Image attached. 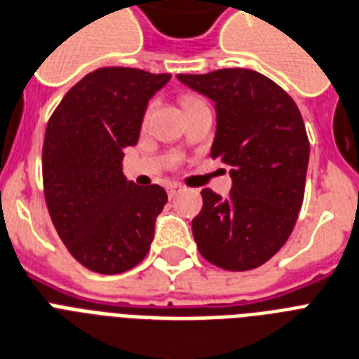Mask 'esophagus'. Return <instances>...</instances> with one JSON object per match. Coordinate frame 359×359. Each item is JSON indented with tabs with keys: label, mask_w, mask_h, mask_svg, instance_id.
<instances>
[{
	"label": "esophagus",
	"mask_w": 359,
	"mask_h": 359,
	"mask_svg": "<svg viewBox=\"0 0 359 359\" xmlns=\"http://www.w3.org/2000/svg\"><path fill=\"white\" fill-rule=\"evenodd\" d=\"M184 189V186L180 184H170L168 186V194H170V197H175V195H179L180 191Z\"/></svg>",
	"instance_id": "1"
}]
</instances>
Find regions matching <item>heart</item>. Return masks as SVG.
Wrapping results in <instances>:
<instances>
[{"instance_id":"heart-1","label":"heart","mask_w":359,"mask_h":359,"mask_svg":"<svg viewBox=\"0 0 359 359\" xmlns=\"http://www.w3.org/2000/svg\"><path fill=\"white\" fill-rule=\"evenodd\" d=\"M197 103H203V101H199V99H191V97L184 99L186 109H189V107H194V104H197ZM151 112H153V103H149V107H147V109H145V112H144V119H142V123H144V125L149 123Z\"/></svg>"}]
</instances>
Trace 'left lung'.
Segmentation results:
<instances>
[{"instance_id": "1", "label": "left lung", "mask_w": 359, "mask_h": 359, "mask_svg": "<svg viewBox=\"0 0 359 359\" xmlns=\"http://www.w3.org/2000/svg\"><path fill=\"white\" fill-rule=\"evenodd\" d=\"M215 103L212 158L230 168L226 199L203 189L191 221L201 256L226 271L260 267L282 249L304 199L310 142L295 101L255 69L177 75Z\"/></svg>"}]
</instances>
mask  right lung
I'll list each match as a JSON object with an SVG mask.
<instances>
[{"mask_svg": "<svg viewBox=\"0 0 359 359\" xmlns=\"http://www.w3.org/2000/svg\"><path fill=\"white\" fill-rule=\"evenodd\" d=\"M170 74L109 66L83 77L48 121L43 195L69 255L86 269L118 275L144 260L154 219L168 203L158 184L125 179V147L136 145L154 92Z\"/></svg>", "mask_w": 359, "mask_h": 359, "instance_id": "right-lung-1", "label": "right lung"}]
</instances>
